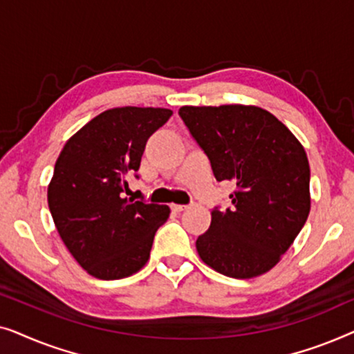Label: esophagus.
<instances>
[{
    "mask_svg": "<svg viewBox=\"0 0 354 354\" xmlns=\"http://www.w3.org/2000/svg\"><path fill=\"white\" fill-rule=\"evenodd\" d=\"M171 207H172V211H176V212H182V211L188 209V206H183V205H171Z\"/></svg>",
    "mask_w": 354,
    "mask_h": 354,
    "instance_id": "1",
    "label": "esophagus"
}]
</instances>
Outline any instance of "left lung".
Instances as JSON below:
<instances>
[{"mask_svg": "<svg viewBox=\"0 0 354 354\" xmlns=\"http://www.w3.org/2000/svg\"><path fill=\"white\" fill-rule=\"evenodd\" d=\"M192 137L217 182L232 180V206L214 207L198 236L200 258L217 272L251 279L279 263L311 209L309 162L301 143L258 106H182Z\"/></svg>", "mask_w": 354, "mask_h": 354, "instance_id": "obj_1", "label": "left lung"}]
</instances>
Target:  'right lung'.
Listing matches in <instances>:
<instances>
[{
  "instance_id": "obj_1",
  "label": "right lung",
  "mask_w": 354,
  "mask_h": 354,
  "mask_svg": "<svg viewBox=\"0 0 354 354\" xmlns=\"http://www.w3.org/2000/svg\"><path fill=\"white\" fill-rule=\"evenodd\" d=\"M171 115L164 108L108 109L67 140L57 158L48 206L67 250L96 279L138 272L167 221L169 206L129 200L124 190L148 138Z\"/></svg>"
}]
</instances>
